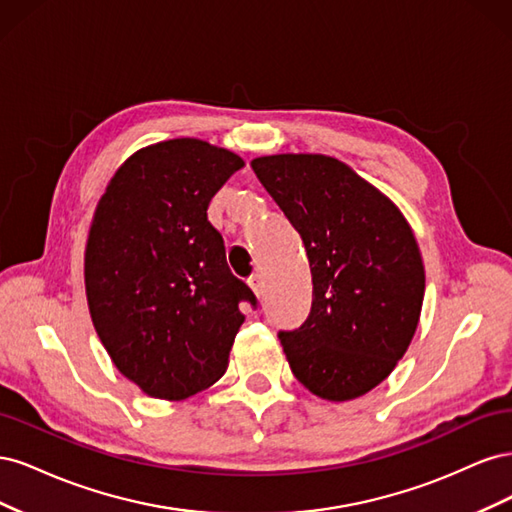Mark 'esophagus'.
<instances>
[{
	"instance_id": "obj_1",
	"label": "esophagus",
	"mask_w": 512,
	"mask_h": 512,
	"mask_svg": "<svg viewBox=\"0 0 512 512\" xmlns=\"http://www.w3.org/2000/svg\"><path fill=\"white\" fill-rule=\"evenodd\" d=\"M247 284H250V288H252L256 297L262 299V294H265V284H262V277L256 273V275L250 277V280H247Z\"/></svg>"
}]
</instances>
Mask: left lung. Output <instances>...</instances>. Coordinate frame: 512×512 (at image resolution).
I'll use <instances>...</instances> for the list:
<instances>
[{"mask_svg": "<svg viewBox=\"0 0 512 512\" xmlns=\"http://www.w3.org/2000/svg\"><path fill=\"white\" fill-rule=\"evenodd\" d=\"M299 232L312 269V312L280 333L309 393L350 401L391 376L421 320L425 265L406 215L350 166L322 153L252 160Z\"/></svg>", "mask_w": 512, "mask_h": 512, "instance_id": "left-lung-1", "label": "left lung"}]
</instances>
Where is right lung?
<instances>
[{"label":"right lung","instance_id":"1","mask_svg":"<svg viewBox=\"0 0 512 512\" xmlns=\"http://www.w3.org/2000/svg\"><path fill=\"white\" fill-rule=\"evenodd\" d=\"M245 162L200 138L134 151L100 196L85 245L89 316L119 374L181 401L218 382L254 292L230 273L207 207Z\"/></svg>","mask_w":512,"mask_h":512}]
</instances>
